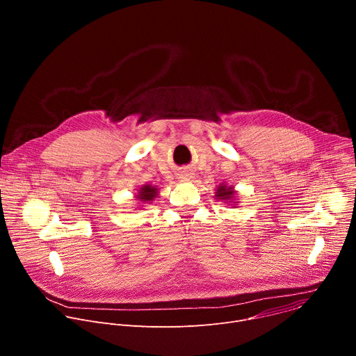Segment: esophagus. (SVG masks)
<instances>
[{"label":"esophagus","instance_id":"obj_1","mask_svg":"<svg viewBox=\"0 0 356 356\" xmlns=\"http://www.w3.org/2000/svg\"><path fill=\"white\" fill-rule=\"evenodd\" d=\"M180 179H181V180H190V179H193V176H191V173H188V172H183V173L180 175Z\"/></svg>","mask_w":356,"mask_h":356}]
</instances>
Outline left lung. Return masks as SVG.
I'll list each match as a JSON object with an SVG mask.
<instances>
[{
  "mask_svg": "<svg viewBox=\"0 0 356 356\" xmlns=\"http://www.w3.org/2000/svg\"><path fill=\"white\" fill-rule=\"evenodd\" d=\"M234 195H235V191H234L232 186H227V184L221 183L217 187V191H216L217 200H222L225 202H231V201H234Z\"/></svg>",
  "mask_w": 356,
  "mask_h": 356,
  "instance_id": "8db88e82",
  "label": "left lung"
}]
</instances>
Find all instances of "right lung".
<instances>
[{
	"instance_id": "right-lung-1",
	"label": "right lung",
	"mask_w": 356,
	"mask_h": 356,
	"mask_svg": "<svg viewBox=\"0 0 356 356\" xmlns=\"http://www.w3.org/2000/svg\"><path fill=\"white\" fill-rule=\"evenodd\" d=\"M158 195V188L155 186H150V184H145L139 188L138 194H136V198L143 202V204H149V202H152L155 200V197Z\"/></svg>"
}]
</instances>
